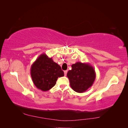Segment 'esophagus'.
Masks as SVG:
<instances>
[{
    "label": "esophagus",
    "mask_w": 128,
    "mask_h": 128,
    "mask_svg": "<svg viewBox=\"0 0 128 128\" xmlns=\"http://www.w3.org/2000/svg\"><path fill=\"white\" fill-rule=\"evenodd\" d=\"M67 72H68V71L67 70H64V75L65 76H66V74H67Z\"/></svg>",
    "instance_id": "34e87169"
}]
</instances>
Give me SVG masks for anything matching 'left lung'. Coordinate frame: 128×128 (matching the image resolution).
<instances>
[{
    "instance_id": "8db88e82",
    "label": "left lung",
    "mask_w": 128,
    "mask_h": 128,
    "mask_svg": "<svg viewBox=\"0 0 128 128\" xmlns=\"http://www.w3.org/2000/svg\"><path fill=\"white\" fill-rule=\"evenodd\" d=\"M70 86L76 92H86L92 85L96 78L94 68L88 63L77 62L72 66V69L67 73Z\"/></svg>"
}]
</instances>
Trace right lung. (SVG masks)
Listing matches in <instances>:
<instances>
[{
    "label": "right lung",
    "instance_id": "obj_1",
    "mask_svg": "<svg viewBox=\"0 0 128 128\" xmlns=\"http://www.w3.org/2000/svg\"><path fill=\"white\" fill-rule=\"evenodd\" d=\"M30 74L34 85L43 92L51 89L55 85L58 77L64 76L59 65L44 53L32 65Z\"/></svg>",
    "mask_w": 128,
    "mask_h": 128
}]
</instances>
